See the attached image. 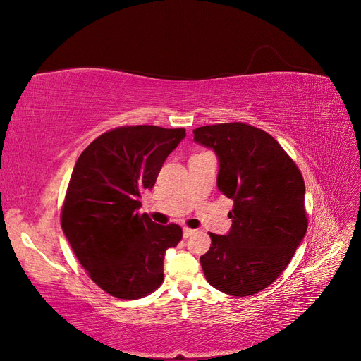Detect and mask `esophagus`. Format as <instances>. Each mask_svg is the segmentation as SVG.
<instances>
[{
    "instance_id": "obj_1",
    "label": "esophagus",
    "mask_w": 361,
    "mask_h": 361,
    "mask_svg": "<svg viewBox=\"0 0 361 361\" xmlns=\"http://www.w3.org/2000/svg\"><path fill=\"white\" fill-rule=\"evenodd\" d=\"M195 231L194 228H190V227H183V238H190Z\"/></svg>"
}]
</instances>
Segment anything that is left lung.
<instances>
[{"label":"left lung","instance_id":"left-lung-1","mask_svg":"<svg viewBox=\"0 0 361 361\" xmlns=\"http://www.w3.org/2000/svg\"><path fill=\"white\" fill-rule=\"evenodd\" d=\"M220 162L216 187L233 200L231 232L211 236L200 257L211 286L233 297L260 292L289 265L307 232L304 179L297 164L265 130L220 123L192 130Z\"/></svg>","mask_w":361,"mask_h":361}]
</instances>
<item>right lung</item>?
Returning a JSON list of instances; mask_svg holds the SVG:
<instances>
[{
	"instance_id": "obj_1",
	"label": "right lung",
	"mask_w": 361,
	"mask_h": 361,
	"mask_svg": "<svg viewBox=\"0 0 361 361\" xmlns=\"http://www.w3.org/2000/svg\"><path fill=\"white\" fill-rule=\"evenodd\" d=\"M185 129L120 126L97 137L76 161L61 209V228L89 277L120 300L161 286L164 255L182 239L178 224L140 215V197L155 185Z\"/></svg>"
}]
</instances>
